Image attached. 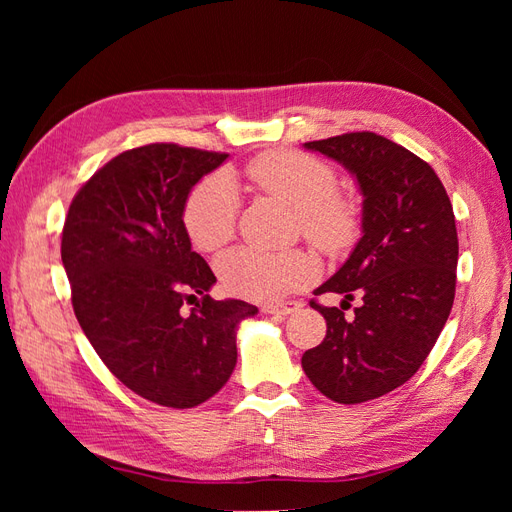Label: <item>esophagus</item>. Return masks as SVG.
<instances>
[{
  "instance_id": "34e87169",
  "label": "esophagus",
  "mask_w": 512,
  "mask_h": 512,
  "mask_svg": "<svg viewBox=\"0 0 512 512\" xmlns=\"http://www.w3.org/2000/svg\"><path fill=\"white\" fill-rule=\"evenodd\" d=\"M299 307H303V303L301 301H277V303H267L265 307V312H269V314H282V316H288V314H292V312H297Z\"/></svg>"
}]
</instances>
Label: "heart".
I'll return each instance as SVG.
<instances>
[{
  "label": "heart",
  "instance_id": "b5f03b06",
  "mask_svg": "<svg viewBox=\"0 0 512 512\" xmlns=\"http://www.w3.org/2000/svg\"><path fill=\"white\" fill-rule=\"evenodd\" d=\"M256 190L299 215L303 237L331 256L348 252L359 239L361 209L348 194L337 192L331 164L301 151L277 149L245 166ZM237 185L224 173L200 181L183 207V226L192 245L215 254L235 237L239 215ZM222 284L232 294L254 301H277L305 288L318 277V265L305 252L269 254L241 247L218 262Z\"/></svg>",
  "mask_w": 512,
  "mask_h": 512
}]
</instances>
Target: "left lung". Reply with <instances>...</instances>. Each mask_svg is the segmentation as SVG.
Wrapping results in <instances>:
<instances>
[{"instance_id":"1","label":"left lung","mask_w":512,"mask_h":512,"mask_svg":"<svg viewBox=\"0 0 512 512\" xmlns=\"http://www.w3.org/2000/svg\"><path fill=\"white\" fill-rule=\"evenodd\" d=\"M342 164L363 194V237L339 271L316 288L352 301L312 307L327 337L301 359L305 376L337 404H363L408 382L436 344L455 301L459 241L453 205L433 168L374 132L303 145ZM344 299V303H346Z\"/></svg>"}]
</instances>
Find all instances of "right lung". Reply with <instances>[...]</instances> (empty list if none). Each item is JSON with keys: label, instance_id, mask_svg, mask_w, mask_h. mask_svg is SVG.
Masks as SVG:
<instances>
[{"label": "right lung", "instance_id": "1", "mask_svg": "<svg viewBox=\"0 0 512 512\" xmlns=\"http://www.w3.org/2000/svg\"><path fill=\"white\" fill-rule=\"evenodd\" d=\"M226 158L173 143L123 151L74 196L61 235L89 344L130 391L166 408H194L222 389L239 322L258 314L209 297L215 275L183 226L192 188Z\"/></svg>", "mask_w": 512, "mask_h": 512}]
</instances>
